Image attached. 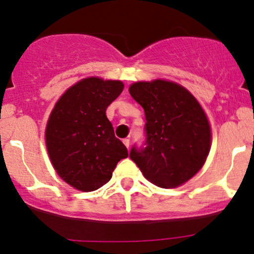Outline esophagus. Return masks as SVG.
Returning <instances> with one entry per match:
<instances>
[{"instance_id": "1", "label": "esophagus", "mask_w": 254, "mask_h": 254, "mask_svg": "<svg viewBox=\"0 0 254 254\" xmlns=\"http://www.w3.org/2000/svg\"><path fill=\"white\" fill-rule=\"evenodd\" d=\"M123 143H124L125 147L129 148V145H130V139H129V138H125V139H123Z\"/></svg>"}]
</instances>
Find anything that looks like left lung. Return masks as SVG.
I'll return each instance as SVG.
<instances>
[{"mask_svg":"<svg viewBox=\"0 0 254 254\" xmlns=\"http://www.w3.org/2000/svg\"><path fill=\"white\" fill-rule=\"evenodd\" d=\"M143 107L147 145L132 148L130 157L145 179L162 189H176L203 167L211 148V127L205 111L182 84L156 78L130 84Z\"/></svg>","mask_w":254,"mask_h":254,"instance_id":"8db88e82","label":"left lung"}]
</instances>
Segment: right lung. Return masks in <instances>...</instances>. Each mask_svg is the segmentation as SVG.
<instances>
[{
    "instance_id": "1",
    "label": "right lung",
    "mask_w": 254,
    "mask_h": 254,
    "mask_svg": "<svg viewBox=\"0 0 254 254\" xmlns=\"http://www.w3.org/2000/svg\"><path fill=\"white\" fill-rule=\"evenodd\" d=\"M123 89L119 80L84 77L61 95L49 116L45 144L50 161L61 179L78 191L98 190L127 157L106 117L107 106Z\"/></svg>"
}]
</instances>
